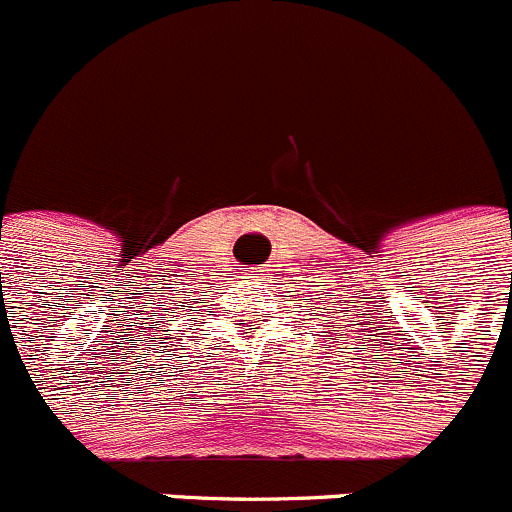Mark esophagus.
Here are the masks:
<instances>
[{
	"label": "esophagus",
	"instance_id": "esophagus-1",
	"mask_svg": "<svg viewBox=\"0 0 512 512\" xmlns=\"http://www.w3.org/2000/svg\"><path fill=\"white\" fill-rule=\"evenodd\" d=\"M260 267H247V277H260Z\"/></svg>",
	"mask_w": 512,
	"mask_h": 512
}]
</instances>
